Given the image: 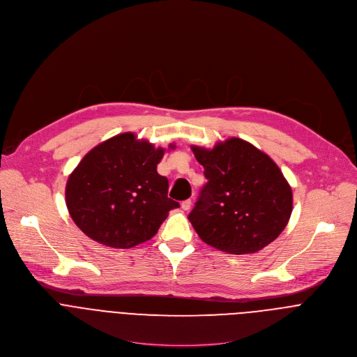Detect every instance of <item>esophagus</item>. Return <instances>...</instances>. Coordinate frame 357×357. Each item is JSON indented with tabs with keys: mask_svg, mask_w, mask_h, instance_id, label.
I'll return each mask as SVG.
<instances>
[{
	"mask_svg": "<svg viewBox=\"0 0 357 357\" xmlns=\"http://www.w3.org/2000/svg\"><path fill=\"white\" fill-rule=\"evenodd\" d=\"M191 205H192L191 199H185V201H183V202H181V208H183L184 211H188V209L191 208Z\"/></svg>",
	"mask_w": 357,
	"mask_h": 357,
	"instance_id": "esophagus-1",
	"label": "esophagus"
}]
</instances>
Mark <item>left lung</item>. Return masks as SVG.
<instances>
[{
	"label": "left lung",
	"instance_id": "obj_1",
	"mask_svg": "<svg viewBox=\"0 0 357 357\" xmlns=\"http://www.w3.org/2000/svg\"><path fill=\"white\" fill-rule=\"evenodd\" d=\"M208 183L188 220L206 244L229 254H252L286 227L293 194L278 165L240 138L212 149L191 146Z\"/></svg>",
	"mask_w": 357,
	"mask_h": 357
}]
</instances>
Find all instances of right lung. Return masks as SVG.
I'll list each match as a JSON object with an SVG mask.
<instances>
[{
    "mask_svg": "<svg viewBox=\"0 0 357 357\" xmlns=\"http://www.w3.org/2000/svg\"><path fill=\"white\" fill-rule=\"evenodd\" d=\"M163 155V148L132 132L89 151L66 187L75 225L92 240L113 248H131L152 238L169 212L180 206L167 197L169 181L156 170Z\"/></svg>",
    "mask_w": 357,
    "mask_h": 357,
    "instance_id": "right-lung-1",
    "label": "right lung"
}]
</instances>
